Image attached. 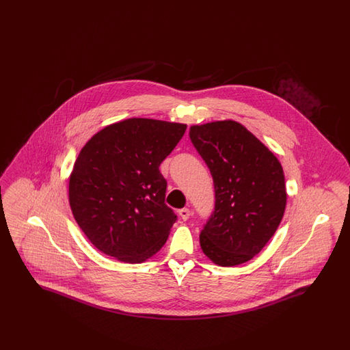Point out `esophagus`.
Masks as SVG:
<instances>
[{"label":"esophagus","mask_w":350,"mask_h":350,"mask_svg":"<svg viewBox=\"0 0 350 350\" xmlns=\"http://www.w3.org/2000/svg\"><path fill=\"white\" fill-rule=\"evenodd\" d=\"M178 214H180L181 219L186 221V220L190 217V210H189V208H181V210L178 211Z\"/></svg>","instance_id":"34e87169"}]
</instances>
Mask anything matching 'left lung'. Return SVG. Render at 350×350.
Here are the masks:
<instances>
[{
    "instance_id": "obj_1",
    "label": "left lung",
    "mask_w": 350,
    "mask_h": 350,
    "mask_svg": "<svg viewBox=\"0 0 350 350\" xmlns=\"http://www.w3.org/2000/svg\"><path fill=\"white\" fill-rule=\"evenodd\" d=\"M189 136L215 187V210L200 233V248L219 267L244 264L262 250L282 220V165L234 120L191 126Z\"/></svg>"
}]
</instances>
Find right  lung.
Here are the masks:
<instances>
[{
    "label": "right lung",
    "mask_w": 350,
    "mask_h": 350,
    "mask_svg": "<svg viewBox=\"0 0 350 350\" xmlns=\"http://www.w3.org/2000/svg\"><path fill=\"white\" fill-rule=\"evenodd\" d=\"M186 124L130 118L93 135L73 165L68 197L90 243L126 264L147 261L167 243L177 220L165 204L160 164Z\"/></svg>",
    "instance_id": "obj_1"
}]
</instances>
